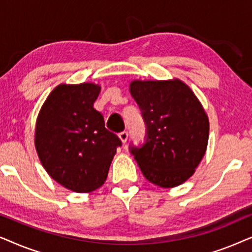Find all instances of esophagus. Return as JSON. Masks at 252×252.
I'll use <instances>...</instances> for the list:
<instances>
[{"label": "esophagus", "mask_w": 252, "mask_h": 252, "mask_svg": "<svg viewBox=\"0 0 252 252\" xmlns=\"http://www.w3.org/2000/svg\"><path fill=\"white\" fill-rule=\"evenodd\" d=\"M119 139L122 140V142L123 143H126L127 142V139H128V133L127 132H125V130H124V132H122V133H119Z\"/></svg>", "instance_id": "obj_1"}]
</instances>
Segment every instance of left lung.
Here are the masks:
<instances>
[{"label": "left lung", "mask_w": 252, "mask_h": 252, "mask_svg": "<svg viewBox=\"0 0 252 252\" xmlns=\"http://www.w3.org/2000/svg\"><path fill=\"white\" fill-rule=\"evenodd\" d=\"M129 92L147 125L143 146L130 147L144 178L163 188L184 184L208 147L209 118L201 102L177 78L133 80Z\"/></svg>", "instance_id": "8db88e82"}]
</instances>
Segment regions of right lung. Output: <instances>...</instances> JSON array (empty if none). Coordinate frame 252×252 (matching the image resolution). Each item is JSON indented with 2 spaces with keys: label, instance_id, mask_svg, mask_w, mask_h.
<instances>
[{
  "label": "right lung",
  "instance_id": "right-lung-1",
  "mask_svg": "<svg viewBox=\"0 0 252 252\" xmlns=\"http://www.w3.org/2000/svg\"><path fill=\"white\" fill-rule=\"evenodd\" d=\"M99 92L93 82L58 85L37 115L34 143L41 164L55 181L75 192H92L104 184L122 146L94 109Z\"/></svg>",
  "mask_w": 252,
  "mask_h": 252
}]
</instances>
